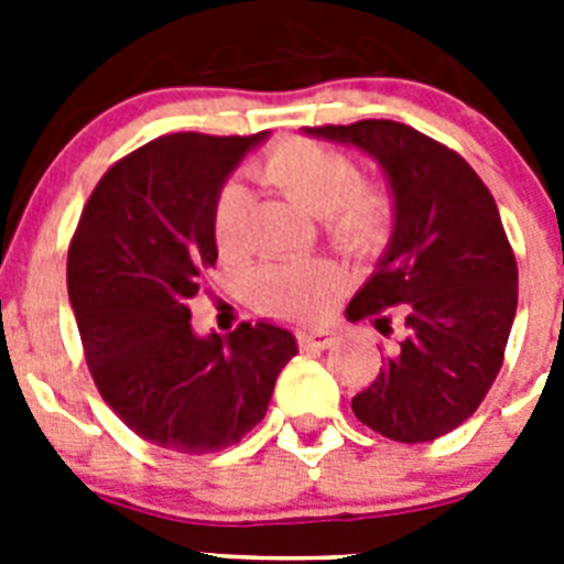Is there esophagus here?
<instances>
[{
  "mask_svg": "<svg viewBox=\"0 0 564 564\" xmlns=\"http://www.w3.org/2000/svg\"><path fill=\"white\" fill-rule=\"evenodd\" d=\"M299 347H305V350H327L336 344V336L330 330H305L296 336Z\"/></svg>",
  "mask_w": 564,
  "mask_h": 564,
  "instance_id": "obj_1",
  "label": "esophagus"
}]
</instances>
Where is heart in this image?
Listing matches in <instances>:
<instances>
[{
    "instance_id": "1",
    "label": "heart",
    "mask_w": 564,
    "mask_h": 564,
    "mask_svg": "<svg viewBox=\"0 0 564 564\" xmlns=\"http://www.w3.org/2000/svg\"><path fill=\"white\" fill-rule=\"evenodd\" d=\"M251 172L259 183L316 214L325 239L344 257H372L395 231L398 200L390 183L361 177L352 154L330 143L285 138L273 143ZM212 228L223 257L242 253L248 231V197L242 186H223L214 200ZM336 282V268L325 259L271 262L251 273L248 291L257 311L311 322L327 311Z\"/></svg>"
}]
</instances>
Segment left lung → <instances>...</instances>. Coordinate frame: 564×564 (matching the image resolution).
Here are the masks:
<instances>
[{
	"label": "left lung",
	"instance_id": "left-lung-1",
	"mask_svg": "<svg viewBox=\"0 0 564 564\" xmlns=\"http://www.w3.org/2000/svg\"><path fill=\"white\" fill-rule=\"evenodd\" d=\"M311 134L378 158L398 200L395 237L347 318H376L398 341L352 398L372 432L426 443L475 415L506 358L517 313V259L497 203L455 149L398 121L325 123Z\"/></svg>",
	"mask_w": 564,
	"mask_h": 564
}]
</instances>
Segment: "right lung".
<instances>
[{"label":"right lung","instance_id":"1","mask_svg":"<svg viewBox=\"0 0 564 564\" xmlns=\"http://www.w3.org/2000/svg\"><path fill=\"white\" fill-rule=\"evenodd\" d=\"M257 134H161L115 161L67 251L84 358L109 410L143 441L183 455L239 443L265 417L296 356L288 330L242 322L197 338L188 299L217 262L212 212Z\"/></svg>","mask_w":564,"mask_h":564}]
</instances>
